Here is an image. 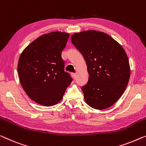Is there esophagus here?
Listing matches in <instances>:
<instances>
[{
    "label": "esophagus",
    "instance_id": "34e87169",
    "mask_svg": "<svg viewBox=\"0 0 146 146\" xmlns=\"http://www.w3.org/2000/svg\"><path fill=\"white\" fill-rule=\"evenodd\" d=\"M72 75H73V77H74V78H75H75H76V77H77V74H76V73H73V74H72Z\"/></svg>",
    "mask_w": 146,
    "mask_h": 146
}]
</instances>
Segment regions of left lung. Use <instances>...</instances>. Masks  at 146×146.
I'll return each mask as SVG.
<instances>
[{"mask_svg": "<svg viewBox=\"0 0 146 146\" xmlns=\"http://www.w3.org/2000/svg\"><path fill=\"white\" fill-rule=\"evenodd\" d=\"M71 42L86 62L88 80L81 87L86 104L96 110L110 108L129 83L130 69L125 50L108 35L94 30L73 34Z\"/></svg>", "mask_w": 146, "mask_h": 146, "instance_id": "obj_1", "label": "left lung"}]
</instances>
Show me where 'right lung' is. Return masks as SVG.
I'll use <instances>...</instances> for the list:
<instances>
[{
    "instance_id": "add662e5",
    "label": "right lung",
    "mask_w": 146,
    "mask_h": 146,
    "mask_svg": "<svg viewBox=\"0 0 146 146\" xmlns=\"http://www.w3.org/2000/svg\"><path fill=\"white\" fill-rule=\"evenodd\" d=\"M69 36L67 33L59 31L43 35L28 46L19 57V81L28 96L36 103L55 105L73 80L64 70L62 58Z\"/></svg>"
}]
</instances>
